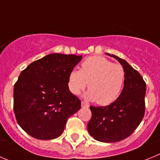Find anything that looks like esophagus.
Instances as JSON below:
<instances>
[{
	"instance_id": "1",
	"label": "esophagus",
	"mask_w": 160,
	"mask_h": 160,
	"mask_svg": "<svg viewBox=\"0 0 160 160\" xmlns=\"http://www.w3.org/2000/svg\"><path fill=\"white\" fill-rule=\"evenodd\" d=\"M81 106L82 108H88V107H89V105L87 103H85L84 102H81Z\"/></svg>"
}]
</instances>
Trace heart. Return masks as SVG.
<instances>
[{
  "mask_svg": "<svg viewBox=\"0 0 160 160\" xmlns=\"http://www.w3.org/2000/svg\"><path fill=\"white\" fill-rule=\"evenodd\" d=\"M125 80V71L119 64H113L99 55L83 60L80 70L72 69L68 77V87L77 95L88 87L85 98L102 105H109L119 98Z\"/></svg>",
  "mask_w": 160,
  "mask_h": 160,
  "instance_id": "heart-1",
  "label": "heart"
}]
</instances>
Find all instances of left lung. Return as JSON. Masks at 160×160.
<instances>
[{"instance_id":"obj_1","label":"left lung","mask_w":160,"mask_h":160,"mask_svg":"<svg viewBox=\"0 0 160 160\" xmlns=\"http://www.w3.org/2000/svg\"><path fill=\"white\" fill-rule=\"evenodd\" d=\"M125 71L123 88L119 98L109 105L90 106L91 116L88 124L90 135L101 142H117L129 137L144 117L146 83L141 74L116 55Z\"/></svg>"}]
</instances>
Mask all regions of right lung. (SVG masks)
Listing matches in <instances>:
<instances>
[{
	"label": "right lung",
	"instance_id": "add662e5",
	"mask_svg": "<svg viewBox=\"0 0 160 160\" xmlns=\"http://www.w3.org/2000/svg\"><path fill=\"white\" fill-rule=\"evenodd\" d=\"M82 55L53 53L29 64L14 86V112L29 135L51 140L63 133L69 116L81 108L70 92L68 77Z\"/></svg>",
	"mask_w": 160,
	"mask_h": 160
}]
</instances>
